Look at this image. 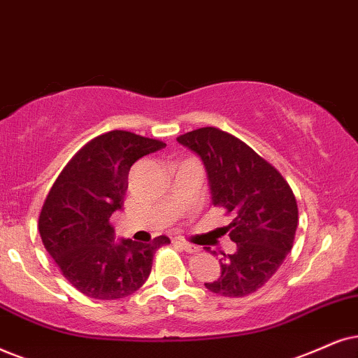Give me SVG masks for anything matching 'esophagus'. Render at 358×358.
<instances>
[{"label":"esophagus","mask_w":358,"mask_h":358,"mask_svg":"<svg viewBox=\"0 0 358 358\" xmlns=\"http://www.w3.org/2000/svg\"><path fill=\"white\" fill-rule=\"evenodd\" d=\"M176 243H178L180 246H182L185 251L189 252V255H193V252L200 251V248H198V246H194V244H189V243H187V241H182V239H180V241H176Z\"/></svg>","instance_id":"obj_1"}]
</instances>
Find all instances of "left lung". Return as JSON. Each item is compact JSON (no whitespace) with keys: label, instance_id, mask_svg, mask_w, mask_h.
<instances>
[{"label":"left lung","instance_id":"1","mask_svg":"<svg viewBox=\"0 0 358 358\" xmlns=\"http://www.w3.org/2000/svg\"><path fill=\"white\" fill-rule=\"evenodd\" d=\"M176 140L201 157L213 205L233 216L224 233L238 250L221 257V275L205 286L224 297L248 296L273 278L292 250L296 196L273 165L231 134L201 127Z\"/></svg>","mask_w":358,"mask_h":358}]
</instances>
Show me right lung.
Returning a JSON list of instances; mask_svg holds the SVG:
<instances>
[{"instance_id":"add662e5","label":"right lung","mask_w":358,"mask_h":358,"mask_svg":"<svg viewBox=\"0 0 358 358\" xmlns=\"http://www.w3.org/2000/svg\"><path fill=\"white\" fill-rule=\"evenodd\" d=\"M155 138L112 130L80 148L49 189L39 215L44 248L78 291L92 299L114 301L145 284L153 255L170 243L122 239L114 243L112 213L122 210L129 171L138 158L164 148Z\"/></svg>"}]
</instances>
